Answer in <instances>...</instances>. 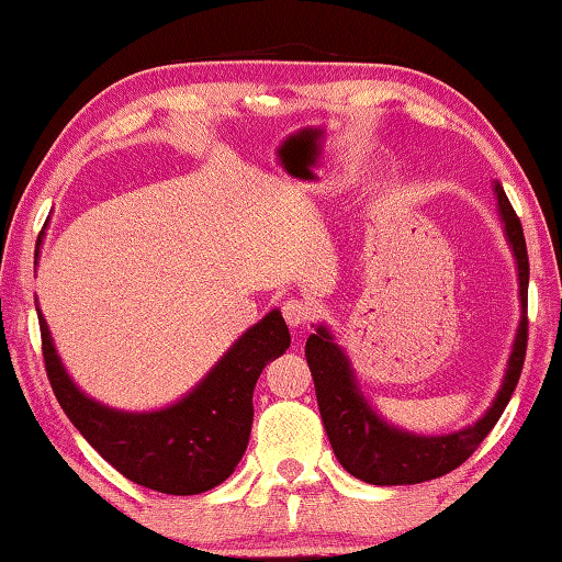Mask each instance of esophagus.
Returning <instances> with one entry per match:
<instances>
[{
    "instance_id": "1",
    "label": "esophagus",
    "mask_w": 562,
    "mask_h": 562,
    "mask_svg": "<svg viewBox=\"0 0 562 562\" xmlns=\"http://www.w3.org/2000/svg\"><path fill=\"white\" fill-rule=\"evenodd\" d=\"M282 317L290 327H304L312 317H315V307H312L307 300L288 297L282 302Z\"/></svg>"
}]
</instances>
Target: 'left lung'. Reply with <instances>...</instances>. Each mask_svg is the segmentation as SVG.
<instances>
[{
  "instance_id": "obj_1",
  "label": "left lung",
  "mask_w": 562,
  "mask_h": 562,
  "mask_svg": "<svg viewBox=\"0 0 562 562\" xmlns=\"http://www.w3.org/2000/svg\"><path fill=\"white\" fill-rule=\"evenodd\" d=\"M496 193L501 217L506 223V235L513 245V255L518 260L522 317L506 379H503L496 402H493L481 422L449 436H414L398 431L394 426L384 424L372 412V406L364 402V396L359 394L347 357L331 341L325 327H319L317 335H310L307 345H304V357H307L312 379H315L317 406L322 424H325V431L329 436L331 451H335L337 461L359 481L374 483V486H408V483L431 481L451 473L463 461H469V456L479 449L481 441L496 426L503 408L508 406L513 392H516L528 349L530 265L520 217L513 211L501 186H496Z\"/></svg>"
}]
</instances>
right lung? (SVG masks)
Masks as SVG:
<instances>
[{"instance_id":"add662e5","label":"right lung","mask_w":562,"mask_h":562,"mask_svg":"<svg viewBox=\"0 0 562 562\" xmlns=\"http://www.w3.org/2000/svg\"><path fill=\"white\" fill-rule=\"evenodd\" d=\"M40 329L46 376L69 422L128 481L168 496L211 491L235 471L250 441L252 389L265 364L290 347L288 325L272 310L186 398L160 412L126 414L101 406L74 386L42 312Z\"/></svg>"}]
</instances>
